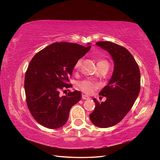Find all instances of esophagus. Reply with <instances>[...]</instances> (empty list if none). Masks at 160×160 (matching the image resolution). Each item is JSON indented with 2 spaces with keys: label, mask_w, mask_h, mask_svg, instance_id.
<instances>
[{
  "label": "esophagus",
  "mask_w": 160,
  "mask_h": 160,
  "mask_svg": "<svg viewBox=\"0 0 160 160\" xmlns=\"http://www.w3.org/2000/svg\"><path fill=\"white\" fill-rule=\"evenodd\" d=\"M82 99H83V100H85V99H89V98L88 96H87V95H82Z\"/></svg>",
  "instance_id": "esophagus-1"
}]
</instances>
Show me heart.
Returning a JSON list of instances; mask_svg holds the SVG:
<instances>
[{"instance_id":"b5f03b06","label":"heart","mask_w":160,"mask_h":160,"mask_svg":"<svg viewBox=\"0 0 160 160\" xmlns=\"http://www.w3.org/2000/svg\"><path fill=\"white\" fill-rule=\"evenodd\" d=\"M82 62V60L81 59H79L77 61L75 64V69H79V67L81 65ZM101 63H108L107 62L104 60H99L98 62V65ZM77 85H78L79 88L83 91L84 93H87V94H91L99 88V85L98 83H97L95 81H91V80H83L78 82L77 83Z\"/></svg>"}]
</instances>
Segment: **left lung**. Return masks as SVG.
Masks as SVG:
<instances>
[{
	"instance_id": "left-lung-1",
	"label": "left lung",
	"mask_w": 160,
	"mask_h": 160,
	"mask_svg": "<svg viewBox=\"0 0 160 160\" xmlns=\"http://www.w3.org/2000/svg\"><path fill=\"white\" fill-rule=\"evenodd\" d=\"M96 45L111 55L114 69L108 84L99 94L106 97V101L99 103L93 99L95 108L89 118L95 126L107 128L119 123L132 109L140 91V71L133 55L123 47L110 41Z\"/></svg>"
}]
</instances>
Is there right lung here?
I'll return each instance as SVG.
<instances>
[{
  "label": "right lung",
  "instance_id": "add662e5",
  "mask_svg": "<svg viewBox=\"0 0 160 160\" xmlns=\"http://www.w3.org/2000/svg\"><path fill=\"white\" fill-rule=\"evenodd\" d=\"M67 42H55L32 57L25 77L28 108L37 122L49 129H58L66 123L71 108L81 99L79 91L60 96V91L71 88L69 77L75 62L91 49Z\"/></svg>",
  "mask_w": 160,
  "mask_h": 160
}]
</instances>
